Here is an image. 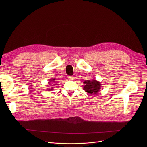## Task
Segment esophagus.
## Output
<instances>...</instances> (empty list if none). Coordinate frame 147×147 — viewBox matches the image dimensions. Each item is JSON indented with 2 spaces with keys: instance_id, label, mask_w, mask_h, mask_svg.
<instances>
[{
  "instance_id": "esophagus-1",
  "label": "esophagus",
  "mask_w": 147,
  "mask_h": 147,
  "mask_svg": "<svg viewBox=\"0 0 147 147\" xmlns=\"http://www.w3.org/2000/svg\"><path fill=\"white\" fill-rule=\"evenodd\" d=\"M68 78H69V80H73L74 79V77L69 76H68Z\"/></svg>"
}]
</instances>
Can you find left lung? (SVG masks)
I'll return each instance as SVG.
<instances>
[{
	"instance_id": "obj_1",
	"label": "left lung",
	"mask_w": 147,
	"mask_h": 147,
	"mask_svg": "<svg viewBox=\"0 0 147 147\" xmlns=\"http://www.w3.org/2000/svg\"><path fill=\"white\" fill-rule=\"evenodd\" d=\"M83 90L88 94L92 95H96L100 91L102 84L100 82L96 80L95 78L87 80L84 81Z\"/></svg>"
}]
</instances>
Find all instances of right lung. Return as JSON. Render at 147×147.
Returning a JSON list of instances; mask_svg holds the SVG:
<instances>
[{"mask_svg": "<svg viewBox=\"0 0 147 147\" xmlns=\"http://www.w3.org/2000/svg\"><path fill=\"white\" fill-rule=\"evenodd\" d=\"M54 81H55V78H52V79H50V80H49V84L50 87H48L47 90H48L49 91H51L53 90V88H54V87H53V86H53V85H52V84H53V82H55Z\"/></svg>", "mask_w": 147, "mask_h": 147, "instance_id": "obj_1", "label": "right lung"}]
</instances>
